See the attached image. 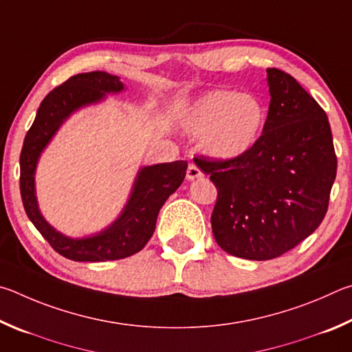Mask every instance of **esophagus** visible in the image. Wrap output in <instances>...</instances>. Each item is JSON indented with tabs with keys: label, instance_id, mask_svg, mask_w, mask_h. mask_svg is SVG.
Wrapping results in <instances>:
<instances>
[{
	"label": "esophagus",
	"instance_id": "34e87169",
	"mask_svg": "<svg viewBox=\"0 0 352 352\" xmlns=\"http://www.w3.org/2000/svg\"><path fill=\"white\" fill-rule=\"evenodd\" d=\"M201 176H202V171L198 168V166H196L195 164H190L188 168H187V179L188 181H195V179H198V177H201Z\"/></svg>",
	"mask_w": 352,
	"mask_h": 352
}]
</instances>
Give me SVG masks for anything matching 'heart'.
Instances as JSON below:
<instances>
[{
  "label": "heart",
  "instance_id": "1",
  "mask_svg": "<svg viewBox=\"0 0 352 352\" xmlns=\"http://www.w3.org/2000/svg\"><path fill=\"white\" fill-rule=\"evenodd\" d=\"M266 119L260 98L230 89L208 91L181 113L182 128L202 135V150L223 162L245 156L260 140Z\"/></svg>",
  "mask_w": 352,
  "mask_h": 352
}]
</instances>
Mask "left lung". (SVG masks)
<instances>
[{
  "label": "left lung",
  "instance_id": "1",
  "mask_svg": "<svg viewBox=\"0 0 352 352\" xmlns=\"http://www.w3.org/2000/svg\"><path fill=\"white\" fill-rule=\"evenodd\" d=\"M270 104L258 144L236 160L198 159L218 188L213 236L227 254L272 260L306 239L328 210L337 157L328 116L292 76L267 69Z\"/></svg>",
  "mask_w": 352,
  "mask_h": 352
}]
</instances>
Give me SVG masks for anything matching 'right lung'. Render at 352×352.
Masks as SVG:
<instances>
[{
	"mask_svg": "<svg viewBox=\"0 0 352 352\" xmlns=\"http://www.w3.org/2000/svg\"><path fill=\"white\" fill-rule=\"evenodd\" d=\"M123 91H126L125 85L113 74L103 71L77 74L45 97L24 138L20 156V190L24 210L54 250L72 261H113L138 254L156 229L159 210L186 177L188 166L186 160L140 166L119 217L91 235L67 236L43 217L35 187V173L43 151L72 114L103 103L108 94H122Z\"/></svg>",
	"mask_w": 352,
	"mask_h": 352,
	"instance_id": "right-lung-1",
	"label": "right lung"
}]
</instances>
